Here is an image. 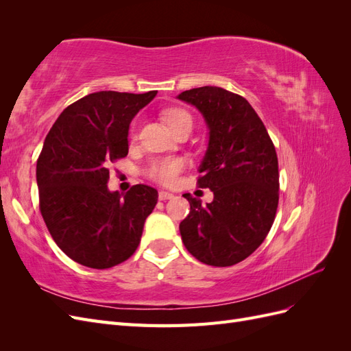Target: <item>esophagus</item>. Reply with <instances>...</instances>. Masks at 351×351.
Listing matches in <instances>:
<instances>
[{
	"mask_svg": "<svg viewBox=\"0 0 351 351\" xmlns=\"http://www.w3.org/2000/svg\"><path fill=\"white\" fill-rule=\"evenodd\" d=\"M159 200H168V199H173L174 197V193H169V192H165V190H161L158 195Z\"/></svg>",
	"mask_w": 351,
	"mask_h": 351,
	"instance_id": "1",
	"label": "esophagus"
}]
</instances>
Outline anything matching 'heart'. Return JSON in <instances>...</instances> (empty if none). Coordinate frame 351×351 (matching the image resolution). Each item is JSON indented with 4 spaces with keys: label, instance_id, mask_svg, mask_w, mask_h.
Returning a JSON list of instances; mask_svg holds the SVG:
<instances>
[{
    "label": "heart",
    "instance_id": "heart-1",
    "mask_svg": "<svg viewBox=\"0 0 351 351\" xmlns=\"http://www.w3.org/2000/svg\"><path fill=\"white\" fill-rule=\"evenodd\" d=\"M162 119L169 130L174 132L183 123H192V117L182 108H169L162 112ZM184 168L182 158H158L147 167V176L161 184H173L177 176Z\"/></svg>",
    "mask_w": 351,
    "mask_h": 351
}]
</instances>
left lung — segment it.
<instances>
[{
    "label": "left lung",
    "instance_id": "left-lung-1",
    "mask_svg": "<svg viewBox=\"0 0 351 351\" xmlns=\"http://www.w3.org/2000/svg\"><path fill=\"white\" fill-rule=\"evenodd\" d=\"M177 99L202 114L208 147L197 183L214 193L210 204L183 195L189 215L180 234L189 253L212 267H231L256 250L278 206V158L259 115L240 95L218 86L184 90Z\"/></svg>",
    "mask_w": 351,
    "mask_h": 351
}]
</instances>
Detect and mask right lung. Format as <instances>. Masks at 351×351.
I'll list each match as a JSON object with an SVG mask.
<instances>
[{"mask_svg": "<svg viewBox=\"0 0 351 351\" xmlns=\"http://www.w3.org/2000/svg\"><path fill=\"white\" fill-rule=\"evenodd\" d=\"M156 93H89L60 114L44 142L40 214L57 246L83 267H115L139 246L158 192L146 184L111 192L108 167L129 154L130 123Z\"/></svg>", "mask_w": 351, "mask_h": 351, "instance_id": "add662e5", "label": "right lung"}]
</instances>
